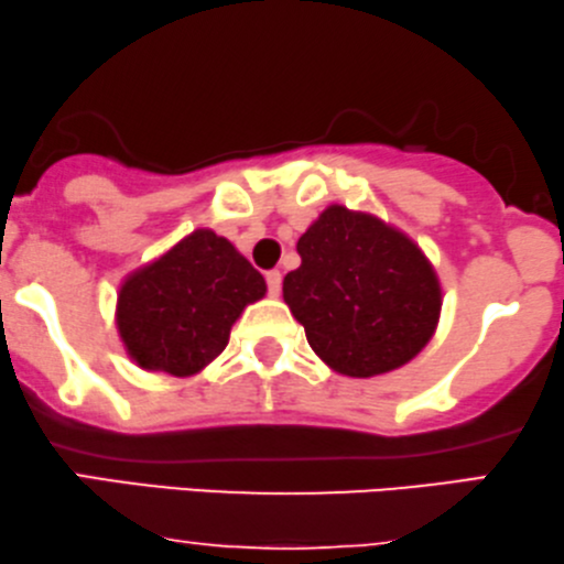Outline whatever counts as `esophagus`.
<instances>
[{
  "label": "esophagus",
  "mask_w": 564,
  "mask_h": 564,
  "mask_svg": "<svg viewBox=\"0 0 564 564\" xmlns=\"http://www.w3.org/2000/svg\"><path fill=\"white\" fill-rule=\"evenodd\" d=\"M267 290H269V295H272V297H276L282 292V274L276 272V269L267 272Z\"/></svg>",
  "instance_id": "1"
}]
</instances>
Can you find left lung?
Returning <instances> with one entry per match:
<instances>
[{"instance_id":"1","label":"left lung","mask_w":564,"mask_h":564,"mask_svg":"<svg viewBox=\"0 0 564 564\" xmlns=\"http://www.w3.org/2000/svg\"><path fill=\"white\" fill-rule=\"evenodd\" d=\"M297 253L282 295L328 368L380 376L427 345L441 316V284L404 232L334 204L300 236Z\"/></svg>"}]
</instances>
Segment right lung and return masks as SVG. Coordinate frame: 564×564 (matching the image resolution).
Masks as SVG:
<instances>
[{
    "mask_svg": "<svg viewBox=\"0 0 564 564\" xmlns=\"http://www.w3.org/2000/svg\"><path fill=\"white\" fill-rule=\"evenodd\" d=\"M267 282L212 230H194L119 292L116 324L139 368L194 376L228 345L230 326Z\"/></svg>",
    "mask_w": 564,
    "mask_h": 564,
    "instance_id": "right-lung-1",
    "label": "right lung"
}]
</instances>
